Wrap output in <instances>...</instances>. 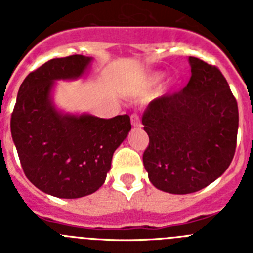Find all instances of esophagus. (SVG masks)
<instances>
[{"label": "esophagus", "mask_w": 253, "mask_h": 253, "mask_svg": "<svg viewBox=\"0 0 253 253\" xmlns=\"http://www.w3.org/2000/svg\"><path fill=\"white\" fill-rule=\"evenodd\" d=\"M130 122H131V125H133L134 128L140 126V119H139V115H138V114H133V115L130 116Z\"/></svg>", "instance_id": "1"}]
</instances>
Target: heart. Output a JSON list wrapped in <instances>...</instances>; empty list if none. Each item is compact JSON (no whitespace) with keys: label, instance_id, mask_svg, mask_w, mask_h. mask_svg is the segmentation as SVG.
<instances>
[{"label":"heart","instance_id":"1","mask_svg":"<svg viewBox=\"0 0 253 253\" xmlns=\"http://www.w3.org/2000/svg\"><path fill=\"white\" fill-rule=\"evenodd\" d=\"M161 78H162V73H152V75L147 76L144 80H142L139 84H137L131 88V96H134V97H143V96H146L160 82Z\"/></svg>","mask_w":253,"mask_h":253}]
</instances>
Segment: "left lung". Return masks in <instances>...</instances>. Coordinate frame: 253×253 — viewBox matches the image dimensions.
I'll list each match as a JSON object with an SVG mask.
<instances>
[{
	"label": "left lung",
	"instance_id": "1",
	"mask_svg": "<svg viewBox=\"0 0 253 253\" xmlns=\"http://www.w3.org/2000/svg\"><path fill=\"white\" fill-rule=\"evenodd\" d=\"M191 77L184 90L148 105L142 123L149 137L143 165L154 187L191 194L223 175L233 160L238 106L215 66L189 57Z\"/></svg>",
	"mask_w": 253,
	"mask_h": 253
}]
</instances>
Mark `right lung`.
Masks as SVG:
<instances>
[{
    "instance_id": "1",
    "label": "right lung",
    "mask_w": 253,
    "mask_h": 253,
    "mask_svg": "<svg viewBox=\"0 0 253 253\" xmlns=\"http://www.w3.org/2000/svg\"><path fill=\"white\" fill-rule=\"evenodd\" d=\"M91 62L81 54L54 58L29 73L11 116V135L26 177L57 198L77 199L99 190L114 152L131 129L129 115L102 119L57 109L55 81L82 77Z\"/></svg>"
}]
</instances>
